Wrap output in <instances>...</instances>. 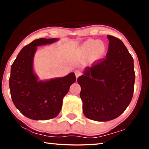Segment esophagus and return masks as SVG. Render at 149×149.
<instances>
[{
    "label": "esophagus",
    "mask_w": 149,
    "mask_h": 149,
    "mask_svg": "<svg viewBox=\"0 0 149 149\" xmlns=\"http://www.w3.org/2000/svg\"><path fill=\"white\" fill-rule=\"evenodd\" d=\"M75 76H76V77L77 78L78 77H79L80 75L82 74V73L80 71H79V70H76V71L75 72Z\"/></svg>",
    "instance_id": "34e87169"
}]
</instances>
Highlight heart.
<instances>
[{"mask_svg":"<svg viewBox=\"0 0 149 149\" xmlns=\"http://www.w3.org/2000/svg\"><path fill=\"white\" fill-rule=\"evenodd\" d=\"M83 49L85 51L91 52L94 50V53L97 56H100L104 53L106 49L105 45L102 41H97L96 40L89 39L83 45Z\"/></svg>","mask_w":149,"mask_h":149,"instance_id":"b5f03b06","label":"heart"}]
</instances>
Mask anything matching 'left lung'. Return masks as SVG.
<instances>
[{
  "instance_id": "obj_1",
  "label": "left lung",
  "mask_w": 149,
  "mask_h": 149,
  "mask_svg": "<svg viewBox=\"0 0 149 149\" xmlns=\"http://www.w3.org/2000/svg\"><path fill=\"white\" fill-rule=\"evenodd\" d=\"M104 59L87 67L77 78L84 114L89 119L107 122L124 112L132 99L135 75L132 55L120 39L108 35Z\"/></svg>"
}]
</instances>
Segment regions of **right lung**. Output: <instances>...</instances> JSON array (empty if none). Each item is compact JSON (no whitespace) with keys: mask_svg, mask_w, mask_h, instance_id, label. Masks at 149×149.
I'll use <instances>...</instances> for the list:
<instances>
[{"mask_svg":"<svg viewBox=\"0 0 149 149\" xmlns=\"http://www.w3.org/2000/svg\"><path fill=\"white\" fill-rule=\"evenodd\" d=\"M57 40H34L21 50L11 66L9 86L12 101L19 112L30 119L46 120L57 116L63 98L76 80L74 73L46 81H39L34 74L33 60L37 47Z\"/></svg>","mask_w":149,"mask_h":149,"instance_id":"right-lung-1","label":"right lung"}]
</instances>
